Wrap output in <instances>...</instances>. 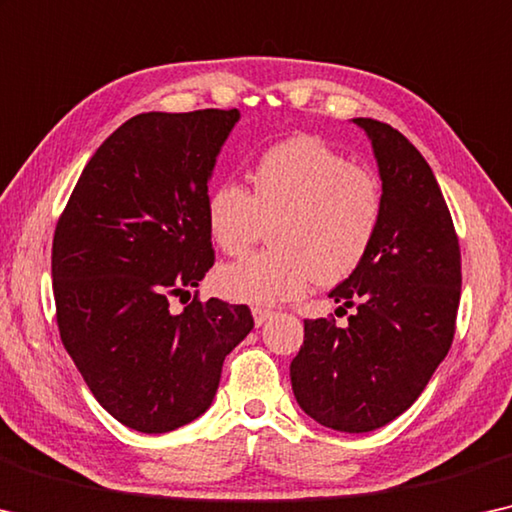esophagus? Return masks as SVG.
Returning a JSON list of instances; mask_svg holds the SVG:
<instances>
[{
	"instance_id": "obj_1",
	"label": "esophagus",
	"mask_w": 512,
	"mask_h": 512,
	"mask_svg": "<svg viewBox=\"0 0 512 512\" xmlns=\"http://www.w3.org/2000/svg\"><path fill=\"white\" fill-rule=\"evenodd\" d=\"M251 313H254V322H256V327L265 325V322L274 316V311H270V309H261V306H256V309L251 311Z\"/></svg>"
}]
</instances>
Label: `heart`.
Masks as SVG:
<instances>
[{
    "label": "heart",
    "instance_id": "1",
    "mask_svg": "<svg viewBox=\"0 0 512 512\" xmlns=\"http://www.w3.org/2000/svg\"><path fill=\"white\" fill-rule=\"evenodd\" d=\"M249 185L219 180L206 196L208 233L224 254L245 256L270 226V249L217 272L226 297L295 300L313 281L336 286L364 263L384 212L375 171L322 139L293 137L258 155Z\"/></svg>",
    "mask_w": 512,
    "mask_h": 512
}]
</instances>
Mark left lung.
I'll use <instances>...</instances> for the list:
<instances>
[{
	"instance_id": "obj_1",
	"label": "left lung",
	"mask_w": 512,
	"mask_h": 512,
	"mask_svg": "<svg viewBox=\"0 0 512 512\" xmlns=\"http://www.w3.org/2000/svg\"><path fill=\"white\" fill-rule=\"evenodd\" d=\"M380 167L384 212L364 263L329 293L348 325L304 320L290 364L297 403L320 426L368 432L403 414L448 355L460 304V242L435 174L389 123L355 119ZM348 313V311H345Z\"/></svg>"
}]
</instances>
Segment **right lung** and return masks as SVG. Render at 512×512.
Returning a JSON list of instances; mask_svg holds the SVG:
<instances>
[{
    "label": "right lung",
    "instance_id": "1",
    "mask_svg": "<svg viewBox=\"0 0 512 512\" xmlns=\"http://www.w3.org/2000/svg\"><path fill=\"white\" fill-rule=\"evenodd\" d=\"M238 119V109L132 116L86 164L54 229L61 343L98 403L146 435L206 412L224 357L254 327L247 304H187L215 265L208 178Z\"/></svg>",
    "mask_w": 512,
    "mask_h": 512
}]
</instances>
